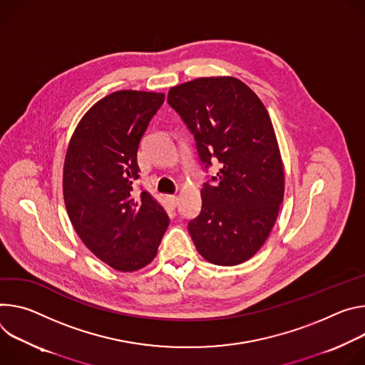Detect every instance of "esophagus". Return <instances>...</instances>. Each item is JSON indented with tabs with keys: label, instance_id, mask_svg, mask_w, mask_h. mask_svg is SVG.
Returning a JSON list of instances; mask_svg holds the SVG:
<instances>
[{
	"label": "esophagus",
	"instance_id": "34e87169",
	"mask_svg": "<svg viewBox=\"0 0 365 365\" xmlns=\"http://www.w3.org/2000/svg\"><path fill=\"white\" fill-rule=\"evenodd\" d=\"M167 201H168V205H170V209H171V210H175V209H177V206H178V197H177V195H168V197H167Z\"/></svg>",
	"mask_w": 365,
	"mask_h": 365
}]
</instances>
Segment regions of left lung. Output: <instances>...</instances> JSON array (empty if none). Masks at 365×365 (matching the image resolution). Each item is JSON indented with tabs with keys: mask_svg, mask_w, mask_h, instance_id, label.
I'll list each match as a JSON object with an SVG mask.
<instances>
[{
	"mask_svg": "<svg viewBox=\"0 0 365 365\" xmlns=\"http://www.w3.org/2000/svg\"><path fill=\"white\" fill-rule=\"evenodd\" d=\"M168 104L194 136L203 170L201 212L188 222L198 254L216 265L250 259L267 240L284 195V170L262 101L230 76L197 78L170 90Z\"/></svg>",
	"mask_w": 365,
	"mask_h": 365,
	"instance_id": "8db88e82",
	"label": "left lung"
}]
</instances>
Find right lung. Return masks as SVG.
I'll use <instances>...</instances> for the list:
<instances>
[{
    "instance_id": "obj_1",
    "label": "right lung",
    "mask_w": 365,
    "mask_h": 365,
    "mask_svg": "<svg viewBox=\"0 0 365 365\" xmlns=\"http://www.w3.org/2000/svg\"><path fill=\"white\" fill-rule=\"evenodd\" d=\"M165 96L117 91L79 121L63 165V198L86 247L118 271H136L156 255L170 219L139 180L138 149Z\"/></svg>"
}]
</instances>
